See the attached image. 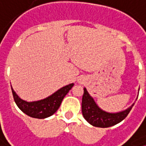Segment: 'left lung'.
<instances>
[{
  "label": "left lung",
  "instance_id": "8db88e82",
  "mask_svg": "<svg viewBox=\"0 0 146 146\" xmlns=\"http://www.w3.org/2000/svg\"><path fill=\"white\" fill-rule=\"evenodd\" d=\"M134 105L135 104L133 103L129 108L116 113L105 111L100 108L95 100L89 94L86 88L85 87L82 96L81 110L84 118L91 125L100 128H107L113 126L124 120L130 113Z\"/></svg>",
  "mask_w": 146,
  "mask_h": 146
}]
</instances>
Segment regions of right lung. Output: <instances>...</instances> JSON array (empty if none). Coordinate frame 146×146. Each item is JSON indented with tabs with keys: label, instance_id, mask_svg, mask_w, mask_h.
<instances>
[{
	"label": "right lung",
	"instance_id": "add662e5",
	"mask_svg": "<svg viewBox=\"0 0 146 146\" xmlns=\"http://www.w3.org/2000/svg\"><path fill=\"white\" fill-rule=\"evenodd\" d=\"M74 86V83L69 84L62 88L59 89L57 91L49 96L45 99L36 100V101H26L22 100L16 93V91L11 87L13 97L16 106L22 112L27 115L36 118L45 119L53 114H55L59 109L64 97L67 95L69 90Z\"/></svg>",
	"mask_w": 146,
	"mask_h": 146
}]
</instances>
